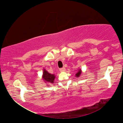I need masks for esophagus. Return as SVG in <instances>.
Returning a JSON list of instances; mask_svg holds the SVG:
<instances>
[{
	"label": "esophagus",
	"mask_w": 123,
	"mask_h": 123,
	"mask_svg": "<svg viewBox=\"0 0 123 123\" xmlns=\"http://www.w3.org/2000/svg\"><path fill=\"white\" fill-rule=\"evenodd\" d=\"M60 72H64L65 70V68H62L60 69Z\"/></svg>",
	"instance_id": "34e87169"
}]
</instances>
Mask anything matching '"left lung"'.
I'll return each instance as SVG.
<instances>
[{"instance_id": "8db88e82", "label": "left lung", "mask_w": 123, "mask_h": 123, "mask_svg": "<svg viewBox=\"0 0 123 123\" xmlns=\"http://www.w3.org/2000/svg\"><path fill=\"white\" fill-rule=\"evenodd\" d=\"M81 69H79L78 70V72L76 74V76L77 77H79L81 75Z\"/></svg>"}]
</instances>
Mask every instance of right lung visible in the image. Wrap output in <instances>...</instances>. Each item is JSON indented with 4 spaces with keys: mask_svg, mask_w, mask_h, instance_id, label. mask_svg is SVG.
<instances>
[{
    "mask_svg": "<svg viewBox=\"0 0 123 123\" xmlns=\"http://www.w3.org/2000/svg\"><path fill=\"white\" fill-rule=\"evenodd\" d=\"M43 79L44 80L45 83H53L55 79V76L54 74H51L49 73L47 70L44 69L43 73ZM49 86V85H48Z\"/></svg>",
    "mask_w": 123,
    "mask_h": 123,
    "instance_id": "right-lung-1",
    "label": "right lung"
}]
</instances>
